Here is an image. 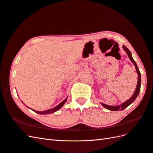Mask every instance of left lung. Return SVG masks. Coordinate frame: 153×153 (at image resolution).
Wrapping results in <instances>:
<instances>
[{
	"label": "left lung",
	"instance_id": "8db88e82",
	"mask_svg": "<svg viewBox=\"0 0 153 153\" xmlns=\"http://www.w3.org/2000/svg\"><path fill=\"white\" fill-rule=\"evenodd\" d=\"M123 48L125 50V52H126V53H127L128 56V58L130 59V60L132 61V63L134 64V66H135V68L136 69V72H137V73H138V82H137V86H136V90H135V92L134 93V94L132 95V96L131 97L130 99L125 101V102L123 103L121 105H117V106H110V105H105L104 103H101V105H102L105 108H106L107 109H108V110H110V111H119V110L122 111V110H123V109H125V108H127L128 106V105H130L133 102V101H134L136 100V98L137 97V96H138L139 92L140 91L141 74L140 72L139 68L138 67V66H137L136 62L134 61V59H133V58L132 57V55H131V53L130 52V50H129L125 46H123Z\"/></svg>",
	"mask_w": 153,
	"mask_h": 153
}]
</instances>
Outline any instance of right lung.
<instances>
[{
  "instance_id": "1",
  "label": "right lung",
  "mask_w": 153,
  "mask_h": 153,
  "mask_svg": "<svg viewBox=\"0 0 153 153\" xmlns=\"http://www.w3.org/2000/svg\"><path fill=\"white\" fill-rule=\"evenodd\" d=\"M66 100H67V97L63 101H62V102L61 103L59 104L57 106H56V107H54L53 108H51V109H49V110H47V111H42V112H41V111H36L33 110V109H32V111H35L36 113H37V114H51V113H53L54 112H56L57 111H58L59 109L60 108H61L62 107V105H63L66 102Z\"/></svg>"
}]
</instances>
